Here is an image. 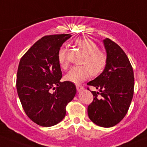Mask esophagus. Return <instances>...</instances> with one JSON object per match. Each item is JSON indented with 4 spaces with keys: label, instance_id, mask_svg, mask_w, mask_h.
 I'll return each mask as SVG.
<instances>
[{
    "label": "esophagus",
    "instance_id": "1",
    "mask_svg": "<svg viewBox=\"0 0 147 147\" xmlns=\"http://www.w3.org/2000/svg\"><path fill=\"white\" fill-rule=\"evenodd\" d=\"M76 86V89H77L78 92H81V91H82L84 89V86H82V85L77 84Z\"/></svg>",
    "mask_w": 147,
    "mask_h": 147
}]
</instances>
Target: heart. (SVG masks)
Returning a JSON list of instances; mask_svg holds the SVG:
<instances>
[{"label": "heart", "instance_id": "b5f03b06", "mask_svg": "<svg viewBox=\"0 0 147 147\" xmlns=\"http://www.w3.org/2000/svg\"><path fill=\"white\" fill-rule=\"evenodd\" d=\"M75 45L85 53L82 61L83 65L74 66L65 75V79L74 84H80L90 75L97 76L104 71L107 63L105 53L99 50V47L93 40L89 38H79L75 40ZM58 62L60 66L65 68L68 66L66 50L61 47L58 53Z\"/></svg>", "mask_w": 147, "mask_h": 147}]
</instances>
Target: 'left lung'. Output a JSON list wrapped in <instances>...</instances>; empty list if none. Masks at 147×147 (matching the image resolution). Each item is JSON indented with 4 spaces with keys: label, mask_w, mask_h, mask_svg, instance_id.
<instances>
[{
    "label": "left lung",
    "mask_w": 147,
    "mask_h": 147,
    "mask_svg": "<svg viewBox=\"0 0 147 147\" xmlns=\"http://www.w3.org/2000/svg\"><path fill=\"white\" fill-rule=\"evenodd\" d=\"M103 42L107 63L100 76L87 83L99 90L91 91L94 99L87 112L96 125L109 128L121 122L128 113L134 95V76L132 65L121 47L109 38Z\"/></svg>",
    "instance_id": "left-lung-1"
}]
</instances>
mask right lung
Instances as JSON below:
<instances>
[{
	"label": "right lung",
	"instance_id": "1",
	"mask_svg": "<svg viewBox=\"0 0 147 147\" xmlns=\"http://www.w3.org/2000/svg\"><path fill=\"white\" fill-rule=\"evenodd\" d=\"M69 34L42 37L22 57L16 76V89L25 113L43 127L56 125L64 118L65 107L76 93L71 82H61L58 53Z\"/></svg>",
	"mask_w": 147,
	"mask_h": 147
}]
</instances>
